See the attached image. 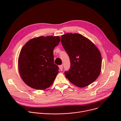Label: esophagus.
Returning a JSON list of instances; mask_svg holds the SVG:
<instances>
[{"label":"esophagus","instance_id":"esophagus-1","mask_svg":"<svg viewBox=\"0 0 121 121\" xmlns=\"http://www.w3.org/2000/svg\"><path fill=\"white\" fill-rule=\"evenodd\" d=\"M59 69H60V71H62L63 70V65H60V66H59Z\"/></svg>","mask_w":121,"mask_h":121}]
</instances>
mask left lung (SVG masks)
Instances as JSON below:
<instances>
[{"label":"left lung","instance_id":"1","mask_svg":"<svg viewBox=\"0 0 121 121\" xmlns=\"http://www.w3.org/2000/svg\"><path fill=\"white\" fill-rule=\"evenodd\" d=\"M62 46L71 62L66 78L79 87L91 84L99 76L101 56L99 49L88 38L78 33H67L61 37Z\"/></svg>","mask_w":121,"mask_h":121}]
</instances>
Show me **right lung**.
Wrapping results in <instances>:
<instances>
[{"mask_svg": "<svg viewBox=\"0 0 121 121\" xmlns=\"http://www.w3.org/2000/svg\"><path fill=\"white\" fill-rule=\"evenodd\" d=\"M60 41L59 36H41L25 43L18 60L19 73L25 84L37 90L52 84L59 72L54 63L53 49Z\"/></svg>", "mask_w": 121, "mask_h": 121, "instance_id": "obj_1", "label": "right lung"}]
</instances>
